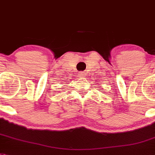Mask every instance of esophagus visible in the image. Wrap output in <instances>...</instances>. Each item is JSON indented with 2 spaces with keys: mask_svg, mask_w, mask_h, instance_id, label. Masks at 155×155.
Wrapping results in <instances>:
<instances>
[{
  "mask_svg": "<svg viewBox=\"0 0 155 155\" xmlns=\"http://www.w3.org/2000/svg\"><path fill=\"white\" fill-rule=\"evenodd\" d=\"M79 76H80V77H84V76H85V73H84V71H81V72H80V73H79Z\"/></svg>",
  "mask_w": 155,
  "mask_h": 155,
  "instance_id": "esophagus-1",
  "label": "esophagus"
}]
</instances>
